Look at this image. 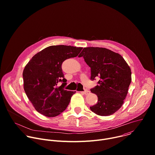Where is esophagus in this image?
<instances>
[{"label":"esophagus","mask_w":155,"mask_h":155,"mask_svg":"<svg viewBox=\"0 0 155 155\" xmlns=\"http://www.w3.org/2000/svg\"><path fill=\"white\" fill-rule=\"evenodd\" d=\"M82 93H83V94H84V95H87V94H89L90 93V91H88V90H87V89H85L83 92H82Z\"/></svg>","instance_id":"obj_1"}]
</instances>
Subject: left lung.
Returning a JSON list of instances; mask_svg holds the SVG:
<instances>
[{"label": "left lung", "instance_id": "1", "mask_svg": "<svg viewBox=\"0 0 155 155\" xmlns=\"http://www.w3.org/2000/svg\"><path fill=\"white\" fill-rule=\"evenodd\" d=\"M81 57L91 68V79L99 78L98 84L91 89L98 97L91 110L101 116L114 114L121 108L128 93L131 81L130 66L120 54L106 48L85 47L78 56Z\"/></svg>", "mask_w": 155, "mask_h": 155}]
</instances>
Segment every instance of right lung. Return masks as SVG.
<instances>
[{
    "label": "right lung",
    "mask_w": 155,
    "mask_h": 155,
    "mask_svg": "<svg viewBox=\"0 0 155 155\" xmlns=\"http://www.w3.org/2000/svg\"><path fill=\"white\" fill-rule=\"evenodd\" d=\"M82 47L51 45L35 55L23 71L24 89L35 110L49 117L63 112L75 91L64 89L66 85L61 66L66 59L74 58ZM59 82H63L57 87Z\"/></svg>",
    "instance_id": "right-lung-1"
}]
</instances>
